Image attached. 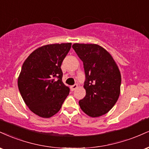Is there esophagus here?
I'll return each mask as SVG.
<instances>
[{
  "label": "esophagus",
  "mask_w": 149,
  "mask_h": 149,
  "mask_svg": "<svg viewBox=\"0 0 149 149\" xmlns=\"http://www.w3.org/2000/svg\"><path fill=\"white\" fill-rule=\"evenodd\" d=\"M77 88H78V85H76V84H75V85L71 86V91H74L75 89H76Z\"/></svg>",
  "instance_id": "1"
}]
</instances>
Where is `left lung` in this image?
I'll return each mask as SVG.
<instances>
[{
    "mask_svg": "<svg viewBox=\"0 0 149 149\" xmlns=\"http://www.w3.org/2000/svg\"><path fill=\"white\" fill-rule=\"evenodd\" d=\"M72 47L83 62L86 95L79 101L81 110L91 117H98L113 107L121 92V76L113 57L95 44H73Z\"/></svg>",
    "mask_w": 149,
    "mask_h": 149,
    "instance_id": "8db88e82",
    "label": "left lung"
}]
</instances>
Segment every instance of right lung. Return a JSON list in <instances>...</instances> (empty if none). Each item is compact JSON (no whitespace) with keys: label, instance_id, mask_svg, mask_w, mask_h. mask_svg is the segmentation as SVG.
<instances>
[{"label":"right lung","instance_id":"obj_1","mask_svg":"<svg viewBox=\"0 0 149 149\" xmlns=\"http://www.w3.org/2000/svg\"><path fill=\"white\" fill-rule=\"evenodd\" d=\"M71 47V43L42 46L23 62L18 87L28 108L40 117L50 118L57 113L69 94V88L62 82L60 67Z\"/></svg>","mask_w":149,"mask_h":149}]
</instances>
